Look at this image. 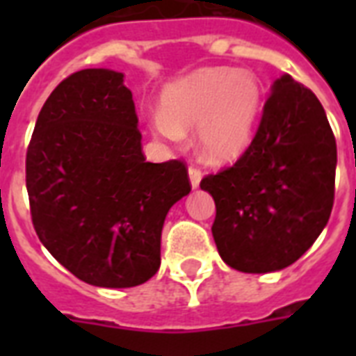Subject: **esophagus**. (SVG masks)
Listing matches in <instances>:
<instances>
[{
	"instance_id": "obj_1",
	"label": "esophagus",
	"mask_w": 356,
	"mask_h": 356,
	"mask_svg": "<svg viewBox=\"0 0 356 356\" xmlns=\"http://www.w3.org/2000/svg\"><path fill=\"white\" fill-rule=\"evenodd\" d=\"M188 177H190V184H192V188H200V183H201V172L200 168L195 166H190L188 168Z\"/></svg>"
}]
</instances>
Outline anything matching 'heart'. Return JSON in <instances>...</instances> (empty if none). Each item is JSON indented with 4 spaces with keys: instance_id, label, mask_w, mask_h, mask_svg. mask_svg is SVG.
I'll return each mask as SVG.
<instances>
[{
    "instance_id": "b5f03b06",
    "label": "heart",
    "mask_w": 356,
    "mask_h": 356,
    "mask_svg": "<svg viewBox=\"0 0 356 356\" xmlns=\"http://www.w3.org/2000/svg\"><path fill=\"white\" fill-rule=\"evenodd\" d=\"M260 99V81L249 70H195L164 86L162 111L151 113L149 127L168 142H179L197 127L201 156L225 164L240 159L251 144Z\"/></svg>"
}]
</instances>
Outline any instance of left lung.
I'll use <instances>...</instances> for the list:
<instances>
[{"label": "left lung", "mask_w": 356, "mask_h": 356, "mask_svg": "<svg viewBox=\"0 0 356 356\" xmlns=\"http://www.w3.org/2000/svg\"><path fill=\"white\" fill-rule=\"evenodd\" d=\"M334 173L337 140L320 99L284 74L245 153L200 184L216 203L212 236L223 262L243 273L293 264L329 222Z\"/></svg>", "instance_id": "8db88e82"}]
</instances>
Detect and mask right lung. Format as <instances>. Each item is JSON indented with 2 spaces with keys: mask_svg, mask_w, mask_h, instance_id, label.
Instances as JSON below:
<instances>
[{
  "mask_svg": "<svg viewBox=\"0 0 356 356\" xmlns=\"http://www.w3.org/2000/svg\"><path fill=\"white\" fill-rule=\"evenodd\" d=\"M44 248L92 286L131 288L161 268L168 211L190 194L184 162H145L122 72L86 68L51 92L25 159Z\"/></svg>",
  "mask_w": 356,
  "mask_h": 356,
  "instance_id": "obj_1",
  "label": "right lung"
}]
</instances>
